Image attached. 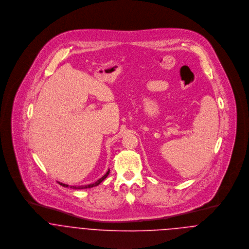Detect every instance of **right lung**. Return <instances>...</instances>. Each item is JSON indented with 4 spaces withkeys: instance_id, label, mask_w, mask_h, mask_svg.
<instances>
[{
    "instance_id": "obj_1",
    "label": "right lung",
    "mask_w": 249,
    "mask_h": 249,
    "mask_svg": "<svg viewBox=\"0 0 249 249\" xmlns=\"http://www.w3.org/2000/svg\"><path fill=\"white\" fill-rule=\"evenodd\" d=\"M109 173H110V171L108 170V171H107V174H106V175H105L103 178H100L99 180H97V181H96L95 183H93V184L84 185V186H77V187H76V186H70V188H71V189H75V190H76V189H87V188L96 187V186H98L99 184H101V183H102V182H103V181H104V180H105V179L107 178V176L109 175ZM59 184H60L61 186H63V187H69V185H67V184H63V183H60V182H59Z\"/></svg>"
}]
</instances>
